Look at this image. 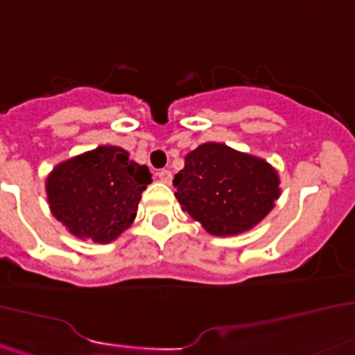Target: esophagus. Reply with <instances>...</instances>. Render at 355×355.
Listing matches in <instances>:
<instances>
[{
	"label": "esophagus",
	"mask_w": 355,
	"mask_h": 355,
	"mask_svg": "<svg viewBox=\"0 0 355 355\" xmlns=\"http://www.w3.org/2000/svg\"><path fill=\"white\" fill-rule=\"evenodd\" d=\"M157 177H158V180H160V182H164V184H171V180H173V173L169 171V169H160V171L157 173Z\"/></svg>",
	"instance_id": "obj_1"
}]
</instances>
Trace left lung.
Returning a JSON list of instances; mask_svg holds the SVG:
<instances>
[{
  "mask_svg": "<svg viewBox=\"0 0 355 355\" xmlns=\"http://www.w3.org/2000/svg\"><path fill=\"white\" fill-rule=\"evenodd\" d=\"M279 184L277 171L266 160L217 142L187 153L184 169L173 178L184 211L215 237L257 226L275 206Z\"/></svg>",
  "mask_w": 355,
  "mask_h": 355,
  "instance_id": "left-lung-1",
  "label": "left lung"
}]
</instances>
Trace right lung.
<instances>
[{
    "label": "right lung",
    "instance_id": "1",
    "mask_svg": "<svg viewBox=\"0 0 355 355\" xmlns=\"http://www.w3.org/2000/svg\"><path fill=\"white\" fill-rule=\"evenodd\" d=\"M148 184V166L129 160L125 149L100 146L58 164L45 191L51 211L69 233L107 244L131 226Z\"/></svg>",
    "mask_w": 355,
    "mask_h": 355
}]
</instances>
